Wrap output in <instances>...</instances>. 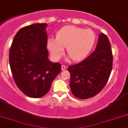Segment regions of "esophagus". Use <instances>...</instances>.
Masks as SVG:
<instances>
[{"mask_svg":"<svg viewBox=\"0 0 128 128\" xmlns=\"http://www.w3.org/2000/svg\"><path fill=\"white\" fill-rule=\"evenodd\" d=\"M66 69V66L65 65H62V70H65Z\"/></svg>","mask_w":128,"mask_h":128,"instance_id":"34e87169","label":"esophagus"}]
</instances>
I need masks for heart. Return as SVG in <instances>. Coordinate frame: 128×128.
<instances>
[{
	"mask_svg": "<svg viewBox=\"0 0 128 128\" xmlns=\"http://www.w3.org/2000/svg\"><path fill=\"white\" fill-rule=\"evenodd\" d=\"M96 35L92 30L75 26H63L56 33V38L51 37L47 40V47L51 56L58 60L66 48L68 55L75 62L85 58L93 47Z\"/></svg>",
	"mask_w": 128,
	"mask_h": 128,
	"instance_id": "1",
	"label": "heart"
}]
</instances>
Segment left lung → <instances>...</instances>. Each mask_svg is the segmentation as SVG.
Returning <instances> with one entry per match:
<instances>
[{"label": "left lung", "mask_w": 128, "mask_h": 128, "mask_svg": "<svg viewBox=\"0 0 128 128\" xmlns=\"http://www.w3.org/2000/svg\"><path fill=\"white\" fill-rule=\"evenodd\" d=\"M112 62L110 43L102 33L100 34L94 51L82 62L68 68L74 95L80 99H88L102 91L110 75Z\"/></svg>", "instance_id": "1"}]
</instances>
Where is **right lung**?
Instances as JSON below:
<instances>
[{"label": "right lung", "mask_w": 128, "mask_h": 128, "mask_svg": "<svg viewBox=\"0 0 128 128\" xmlns=\"http://www.w3.org/2000/svg\"><path fill=\"white\" fill-rule=\"evenodd\" d=\"M46 23L26 26L16 34L9 50V64L18 88L31 98L49 91L61 72V64L48 59Z\"/></svg>", "instance_id": "right-lung-1"}]
</instances>
